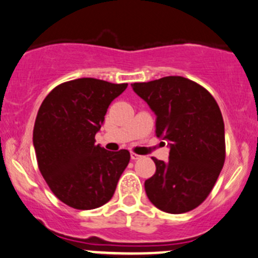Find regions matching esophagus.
<instances>
[{
  "label": "esophagus",
  "instance_id": "obj_1",
  "mask_svg": "<svg viewBox=\"0 0 258 258\" xmlns=\"http://www.w3.org/2000/svg\"><path fill=\"white\" fill-rule=\"evenodd\" d=\"M131 158L132 160H140V158H142V156L137 155V153H135V152H131Z\"/></svg>",
  "mask_w": 258,
  "mask_h": 258
}]
</instances>
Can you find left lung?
Masks as SVG:
<instances>
[{"instance_id": "8db88e82", "label": "left lung", "mask_w": 258, "mask_h": 258, "mask_svg": "<svg viewBox=\"0 0 258 258\" xmlns=\"http://www.w3.org/2000/svg\"><path fill=\"white\" fill-rule=\"evenodd\" d=\"M156 114V136L170 142L167 162L153 157L145 181L148 200L168 213L199 207L212 191L226 157L225 123L209 91L181 76L132 85Z\"/></svg>"}]
</instances>
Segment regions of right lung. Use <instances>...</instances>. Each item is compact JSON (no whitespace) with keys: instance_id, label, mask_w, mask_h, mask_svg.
<instances>
[{"instance_id":"obj_1","label":"right lung","mask_w":258,"mask_h":258,"mask_svg":"<svg viewBox=\"0 0 258 258\" xmlns=\"http://www.w3.org/2000/svg\"><path fill=\"white\" fill-rule=\"evenodd\" d=\"M127 87L96 79L56 86L46 96L33 127L38 168L54 196L76 210H92L112 199L130 152L107 151L95 135L108 106Z\"/></svg>"}]
</instances>
